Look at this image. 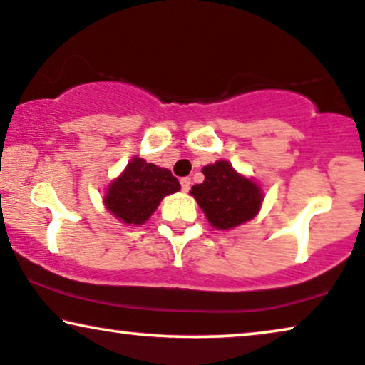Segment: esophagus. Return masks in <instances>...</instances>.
Returning a JSON list of instances; mask_svg holds the SVG:
<instances>
[{
  "mask_svg": "<svg viewBox=\"0 0 365 365\" xmlns=\"http://www.w3.org/2000/svg\"><path fill=\"white\" fill-rule=\"evenodd\" d=\"M180 185H182L183 192H188V190H190V187H192V180L188 177H183L182 180H180Z\"/></svg>",
  "mask_w": 365,
  "mask_h": 365,
  "instance_id": "1",
  "label": "esophagus"
}]
</instances>
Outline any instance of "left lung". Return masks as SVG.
<instances>
[{
	"label": "left lung",
	"instance_id": "8db88e82",
	"mask_svg": "<svg viewBox=\"0 0 365 365\" xmlns=\"http://www.w3.org/2000/svg\"><path fill=\"white\" fill-rule=\"evenodd\" d=\"M205 180L192 187L190 193L207 220L218 230H230L249 222L259 213L264 193L252 178H247L227 160L203 167Z\"/></svg>",
	"mask_w": 365,
	"mask_h": 365
}]
</instances>
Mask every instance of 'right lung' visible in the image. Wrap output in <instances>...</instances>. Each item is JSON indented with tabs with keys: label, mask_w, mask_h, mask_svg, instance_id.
<instances>
[{
	"label": "right lung",
	"mask_w": 365,
	"mask_h": 365,
	"mask_svg": "<svg viewBox=\"0 0 365 365\" xmlns=\"http://www.w3.org/2000/svg\"><path fill=\"white\" fill-rule=\"evenodd\" d=\"M180 190L178 180L167 168L133 157L118 178L106 188V210L120 222L143 225L165 195Z\"/></svg>",
	"instance_id": "right-lung-1"
}]
</instances>
